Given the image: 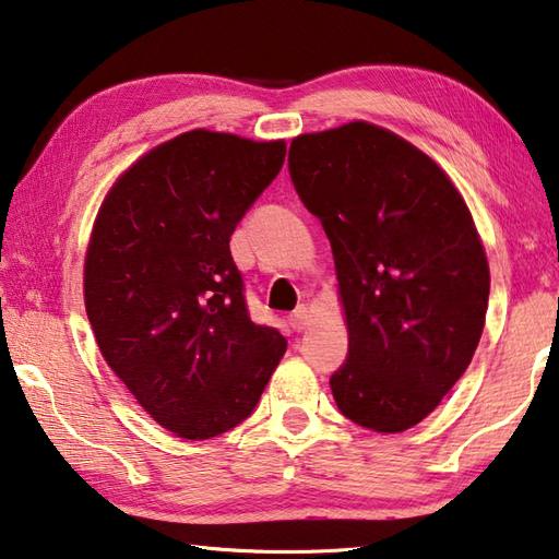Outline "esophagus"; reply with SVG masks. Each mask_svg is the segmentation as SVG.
Here are the masks:
<instances>
[{"mask_svg":"<svg viewBox=\"0 0 559 559\" xmlns=\"http://www.w3.org/2000/svg\"><path fill=\"white\" fill-rule=\"evenodd\" d=\"M312 322V310L308 308V306H300V308H296V312L290 314V324H293V330H306L308 324Z\"/></svg>","mask_w":559,"mask_h":559,"instance_id":"esophagus-1","label":"esophagus"}]
</instances>
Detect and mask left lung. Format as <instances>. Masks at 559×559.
<instances>
[{
  "instance_id": "1",
  "label": "left lung",
  "mask_w": 559,
  "mask_h": 559,
  "mask_svg": "<svg viewBox=\"0 0 559 559\" xmlns=\"http://www.w3.org/2000/svg\"><path fill=\"white\" fill-rule=\"evenodd\" d=\"M293 186L330 239L349 357L330 389L342 415L403 432L469 367L489 261L462 192L393 131L349 124L290 141Z\"/></svg>"
}]
</instances>
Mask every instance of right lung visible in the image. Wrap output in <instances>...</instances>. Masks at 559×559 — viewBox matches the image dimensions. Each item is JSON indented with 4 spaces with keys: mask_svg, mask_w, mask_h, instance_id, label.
<instances>
[{
    "mask_svg": "<svg viewBox=\"0 0 559 559\" xmlns=\"http://www.w3.org/2000/svg\"><path fill=\"white\" fill-rule=\"evenodd\" d=\"M286 141L192 129L136 158L90 231L83 296L107 367L160 428L207 440L249 418L286 354L251 322L229 251Z\"/></svg>",
    "mask_w": 559,
    "mask_h": 559,
    "instance_id": "add662e5",
    "label": "right lung"
}]
</instances>
